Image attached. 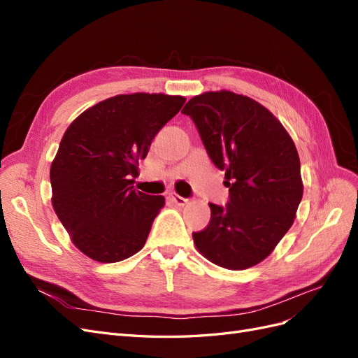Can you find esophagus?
I'll return each instance as SVG.
<instances>
[{
	"instance_id": "obj_1",
	"label": "esophagus",
	"mask_w": 358,
	"mask_h": 358,
	"mask_svg": "<svg viewBox=\"0 0 358 358\" xmlns=\"http://www.w3.org/2000/svg\"><path fill=\"white\" fill-rule=\"evenodd\" d=\"M169 199H170L173 203H176L178 206H185V204L188 203V199L178 196L176 192H170V194H169Z\"/></svg>"
}]
</instances>
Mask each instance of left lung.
Here are the masks:
<instances>
[{"label": "left lung", "instance_id": "8db88e82", "mask_svg": "<svg viewBox=\"0 0 358 358\" xmlns=\"http://www.w3.org/2000/svg\"><path fill=\"white\" fill-rule=\"evenodd\" d=\"M206 152L225 171L230 200L209 203L210 221L192 233L216 266L243 270L272 254L294 222L303 196L300 159L284 125L264 106L230 91L192 96L182 109Z\"/></svg>", "mask_w": 358, "mask_h": 358}]
</instances>
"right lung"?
<instances>
[{"instance_id": "obj_1", "label": "right lung", "mask_w": 358, "mask_h": 358, "mask_svg": "<svg viewBox=\"0 0 358 358\" xmlns=\"http://www.w3.org/2000/svg\"><path fill=\"white\" fill-rule=\"evenodd\" d=\"M185 96L136 92L90 107L64 133L50 166L52 204L76 248L100 263L138 252L164 206L134 188L138 161Z\"/></svg>"}]
</instances>
